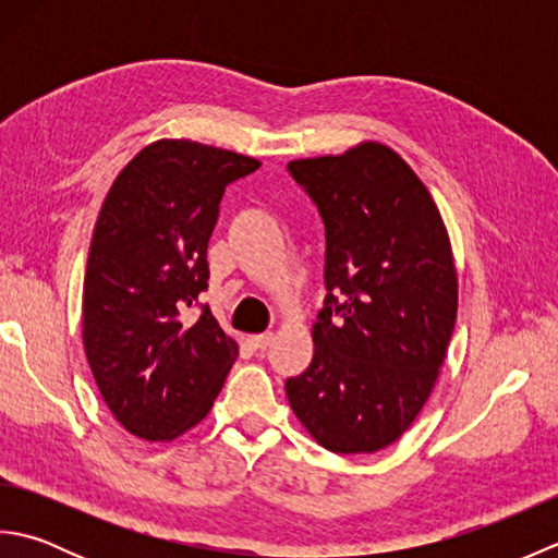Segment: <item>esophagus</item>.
<instances>
[{
	"instance_id": "obj_1",
	"label": "esophagus",
	"mask_w": 558,
	"mask_h": 558,
	"mask_svg": "<svg viewBox=\"0 0 558 558\" xmlns=\"http://www.w3.org/2000/svg\"><path fill=\"white\" fill-rule=\"evenodd\" d=\"M272 342V333H258V336H248L246 338V345L252 350H264Z\"/></svg>"
}]
</instances>
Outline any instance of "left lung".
<instances>
[{"instance_id": "obj_1", "label": "left lung", "mask_w": 558, "mask_h": 558, "mask_svg": "<svg viewBox=\"0 0 558 558\" xmlns=\"http://www.w3.org/2000/svg\"><path fill=\"white\" fill-rule=\"evenodd\" d=\"M326 228L314 357L286 393L333 453H376L417 417L446 360L458 276L432 194L396 150L360 144L288 165Z\"/></svg>"}]
</instances>
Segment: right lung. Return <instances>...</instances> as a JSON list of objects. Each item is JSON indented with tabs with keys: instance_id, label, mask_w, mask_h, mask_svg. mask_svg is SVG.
<instances>
[{
	"instance_id": "obj_1",
	"label": "right lung",
	"mask_w": 558,
	"mask_h": 558,
	"mask_svg": "<svg viewBox=\"0 0 558 558\" xmlns=\"http://www.w3.org/2000/svg\"><path fill=\"white\" fill-rule=\"evenodd\" d=\"M260 168L189 138L146 146L117 174L83 280V348L114 420L172 441L206 417L236 360L208 304V240L225 186ZM186 305L202 316L183 322Z\"/></svg>"
}]
</instances>
